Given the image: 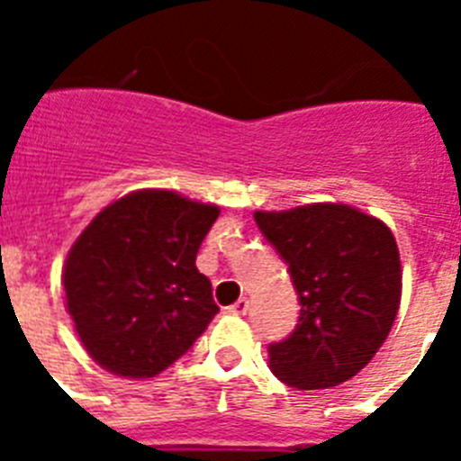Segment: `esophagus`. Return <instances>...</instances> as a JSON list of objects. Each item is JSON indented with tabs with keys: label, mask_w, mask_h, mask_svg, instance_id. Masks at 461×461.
<instances>
[{
	"label": "esophagus",
	"mask_w": 461,
	"mask_h": 461,
	"mask_svg": "<svg viewBox=\"0 0 461 461\" xmlns=\"http://www.w3.org/2000/svg\"><path fill=\"white\" fill-rule=\"evenodd\" d=\"M247 309H249V300H247V297H240L238 303H233L230 307H228V312L235 313V316H244Z\"/></svg>",
	"instance_id": "esophagus-1"
}]
</instances>
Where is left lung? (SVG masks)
<instances>
[{
  "mask_svg": "<svg viewBox=\"0 0 461 461\" xmlns=\"http://www.w3.org/2000/svg\"><path fill=\"white\" fill-rule=\"evenodd\" d=\"M267 242L286 260L300 319L270 344V369L297 390L332 388L376 356L397 319L402 263L381 219L344 203L256 212Z\"/></svg>",
  "mask_w": 461,
  "mask_h": 461,
  "instance_id": "1",
  "label": "left lung"
}]
</instances>
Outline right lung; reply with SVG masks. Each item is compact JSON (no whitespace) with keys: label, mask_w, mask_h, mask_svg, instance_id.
I'll return each mask as SVG.
<instances>
[{"label":"right lung","mask_w":461,"mask_h":461,"mask_svg":"<svg viewBox=\"0 0 461 461\" xmlns=\"http://www.w3.org/2000/svg\"><path fill=\"white\" fill-rule=\"evenodd\" d=\"M217 217V205L140 189L104 207L73 242L67 312L105 372L152 378L205 332L219 307L195 254Z\"/></svg>","instance_id":"right-lung-1"}]
</instances>
